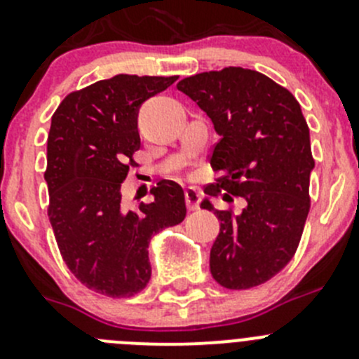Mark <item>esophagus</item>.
Wrapping results in <instances>:
<instances>
[{"label":"esophagus","instance_id":"1","mask_svg":"<svg viewBox=\"0 0 359 359\" xmlns=\"http://www.w3.org/2000/svg\"><path fill=\"white\" fill-rule=\"evenodd\" d=\"M185 199H187V208H189L190 212H194V210L199 208V201H201V192L190 187V189L185 190Z\"/></svg>","mask_w":359,"mask_h":359}]
</instances>
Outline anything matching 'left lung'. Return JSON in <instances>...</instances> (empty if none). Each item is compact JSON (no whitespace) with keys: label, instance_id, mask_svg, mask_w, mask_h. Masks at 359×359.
<instances>
[{"label":"left lung","instance_id":"8db88e82","mask_svg":"<svg viewBox=\"0 0 359 359\" xmlns=\"http://www.w3.org/2000/svg\"><path fill=\"white\" fill-rule=\"evenodd\" d=\"M177 90L206 111L220 140L213 147L217 183L205 192L222 199L244 197L235 215L215 210L208 197L201 208L220 220L210 251V271L229 290L258 287L294 258L310 212V130L292 92L258 71L226 67L196 74Z\"/></svg>","mask_w":359,"mask_h":359}]
</instances>
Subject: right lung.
Wrapping results in <instances>:
<instances>
[{"mask_svg": "<svg viewBox=\"0 0 359 359\" xmlns=\"http://www.w3.org/2000/svg\"><path fill=\"white\" fill-rule=\"evenodd\" d=\"M177 76L117 74L71 92L48 137L49 222L69 271L90 290L131 297L151 279L149 242L187 215L185 194L163 180L153 203L123 208L121 183L140 149L139 108Z\"/></svg>", "mask_w": 359, "mask_h": 359, "instance_id": "right-lung-1", "label": "right lung"}]
</instances>
